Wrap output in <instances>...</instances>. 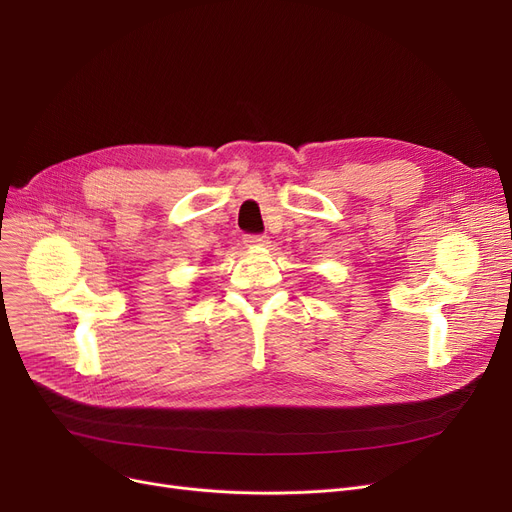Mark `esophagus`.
I'll return each instance as SVG.
<instances>
[{
  "instance_id": "esophagus-1",
  "label": "esophagus",
  "mask_w": 512,
  "mask_h": 512,
  "mask_svg": "<svg viewBox=\"0 0 512 512\" xmlns=\"http://www.w3.org/2000/svg\"><path fill=\"white\" fill-rule=\"evenodd\" d=\"M242 240H245L247 247H267V245H270V236H265V234H247Z\"/></svg>"
}]
</instances>
